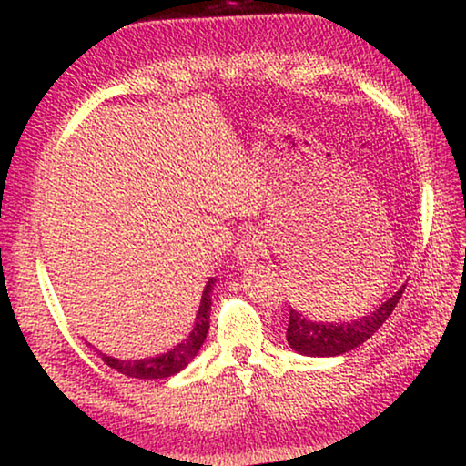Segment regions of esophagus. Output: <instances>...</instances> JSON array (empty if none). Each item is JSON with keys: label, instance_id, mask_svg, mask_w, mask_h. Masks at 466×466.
<instances>
[{"label": "esophagus", "instance_id": "obj_1", "mask_svg": "<svg viewBox=\"0 0 466 466\" xmlns=\"http://www.w3.org/2000/svg\"><path fill=\"white\" fill-rule=\"evenodd\" d=\"M263 257V240L257 232H247L242 236V240L236 247V258L240 265L255 263L257 258Z\"/></svg>", "mask_w": 466, "mask_h": 466}]
</instances>
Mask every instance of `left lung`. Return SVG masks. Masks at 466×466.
Returning a JSON list of instances; mask_svg holds the SVG:
<instances>
[{"instance_id": "8db88e82", "label": "left lung", "mask_w": 466, "mask_h": 466, "mask_svg": "<svg viewBox=\"0 0 466 466\" xmlns=\"http://www.w3.org/2000/svg\"><path fill=\"white\" fill-rule=\"evenodd\" d=\"M405 286L394 291V296L386 299L380 306L360 319L351 322H319L302 312L289 309V322H288V343L294 351L310 358H333L343 356V353L356 350L358 345L368 341L382 322L390 317L394 306L399 304L403 296Z\"/></svg>"}]
</instances>
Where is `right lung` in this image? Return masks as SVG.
I'll list each match as a JSON object with an SVG mask.
<instances>
[{"instance_id":"1","label":"right lung","mask_w":466,"mask_h":466,"mask_svg":"<svg viewBox=\"0 0 466 466\" xmlns=\"http://www.w3.org/2000/svg\"><path fill=\"white\" fill-rule=\"evenodd\" d=\"M214 278L208 281V286L203 289V296H201V304H199V310H197V320H195V327L185 341H180L178 345L172 347L167 353H162V356H156V358H146V360H116V358H110L105 356V353H100L102 361H105L106 366L115 368L116 372H121L129 378H144V380H154V378H168V376H175L178 374L180 370H185L188 364H191L193 358L199 353L201 345L205 341V337H208V330H209V310H211V289H214Z\"/></svg>"}]
</instances>
